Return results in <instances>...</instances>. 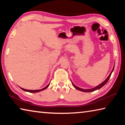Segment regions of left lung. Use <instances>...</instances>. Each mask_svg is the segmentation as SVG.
Here are the masks:
<instances>
[{"label":"left lung","mask_w":125,"mask_h":125,"mask_svg":"<svg viewBox=\"0 0 125 125\" xmlns=\"http://www.w3.org/2000/svg\"><path fill=\"white\" fill-rule=\"evenodd\" d=\"M114 67L113 68V70H112V71H111V72L110 73V75H109V77L107 78V79H106L104 82H103L102 83L100 84V85H99L98 86H96V87H95V88H93V89H83L80 88L79 87H78V86H75L74 84H73V83H72V84L73 85V86H74L75 88H76V89H77L79 90L80 91H82V92H94V91H95V90L99 89H100L101 88H102L103 86L105 84H106V83L107 82H108V80H109L110 78V77H111V74H112V72H113V71H114Z\"/></svg>","instance_id":"8db88e82"}]
</instances>
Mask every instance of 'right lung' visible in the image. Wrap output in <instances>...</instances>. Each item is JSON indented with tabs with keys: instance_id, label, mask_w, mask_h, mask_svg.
Listing matches in <instances>:
<instances>
[{
	"instance_id": "1",
	"label": "right lung",
	"mask_w": 125,
	"mask_h": 125,
	"mask_svg": "<svg viewBox=\"0 0 125 125\" xmlns=\"http://www.w3.org/2000/svg\"><path fill=\"white\" fill-rule=\"evenodd\" d=\"M50 84H48V85L46 86V87H45L43 89H40V90H27V89H23V88H20L22 90L25 91V92H30V93H37V92H41V91H42L43 90L46 89V88H47L48 86H49Z\"/></svg>"
}]
</instances>
